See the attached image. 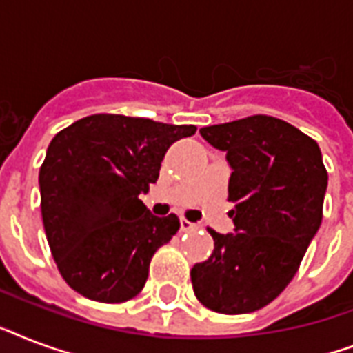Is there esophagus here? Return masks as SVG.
Here are the masks:
<instances>
[{"instance_id":"34e87169","label":"esophagus","mask_w":353,"mask_h":353,"mask_svg":"<svg viewBox=\"0 0 353 353\" xmlns=\"http://www.w3.org/2000/svg\"><path fill=\"white\" fill-rule=\"evenodd\" d=\"M179 225H181V231H183V232L196 231V229H198V225H196V223H192V221L185 220V218H181V220H179Z\"/></svg>"}]
</instances>
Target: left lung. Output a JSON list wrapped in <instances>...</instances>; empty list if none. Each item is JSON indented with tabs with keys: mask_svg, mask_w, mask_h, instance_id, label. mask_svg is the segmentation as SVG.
I'll return each mask as SVG.
<instances>
[{
	"mask_svg": "<svg viewBox=\"0 0 353 353\" xmlns=\"http://www.w3.org/2000/svg\"><path fill=\"white\" fill-rule=\"evenodd\" d=\"M227 152L234 232L214 238L209 260L190 271L205 307L225 315L256 312L285 290L323 221L328 172L319 144L269 115L199 130Z\"/></svg>",
	"mask_w": 353,
	"mask_h": 353,
	"instance_id": "left-lung-1",
	"label": "left lung"
}]
</instances>
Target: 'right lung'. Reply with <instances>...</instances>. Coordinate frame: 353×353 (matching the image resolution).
<instances>
[{
    "label": "right lung",
    "mask_w": 353,
    "mask_h": 353,
    "mask_svg": "<svg viewBox=\"0 0 353 353\" xmlns=\"http://www.w3.org/2000/svg\"><path fill=\"white\" fill-rule=\"evenodd\" d=\"M196 126L99 113L58 132L40 168L41 220L69 288L106 304L139 295L150 260L179 231L139 199L159 177L170 144Z\"/></svg>",
    "instance_id": "1"
}]
</instances>
